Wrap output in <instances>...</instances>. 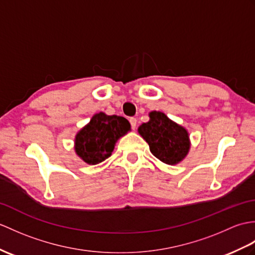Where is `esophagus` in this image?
Returning <instances> with one entry per match:
<instances>
[{
  "label": "esophagus",
  "mask_w": 255,
  "mask_h": 255,
  "mask_svg": "<svg viewBox=\"0 0 255 255\" xmlns=\"http://www.w3.org/2000/svg\"><path fill=\"white\" fill-rule=\"evenodd\" d=\"M129 122H130V125H131V128L134 130L135 127H137V120H135L134 117H131L129 120Z\"/></svg>",
  "instance_id": "34e87169"
}]
</instances>
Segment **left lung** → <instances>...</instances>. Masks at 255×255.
<instances>
[{"label": "left lung", "mask_w": 255, "mask_h": 255, "mask_svg": "<svg viewBox=\"0 0 255 255\" xmlns=\"http://www.w3.org/2000/svg\"><path fill=\"white\" fill-rule=\"evenodd\" d=\"M150 121L138 128L153 155L168 165L181 162L190 149V140L187 130L170 121L162 112L153 111Z\"/></svg>", "instance_id": "left-lung-1"}]
</instances>
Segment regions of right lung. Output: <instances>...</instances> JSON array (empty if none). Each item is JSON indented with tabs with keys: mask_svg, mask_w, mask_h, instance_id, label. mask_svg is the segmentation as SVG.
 <instances>
[{
	"mask_svg": "<svg viewBox=\"0 0 255 255\" xmlns=\"http://www.w3.org/2000/svg\"><path fill=\"white\" fill-rule=\"evenodd\" d=\"M129 130L130 124L125 117L101 112L76 134L75 151L87 164H99L111 156L116 141Z\"/></svg>",
	"mask_w": 255,
	"mask_h": 255,
	"instance_id": "add662e5",
	"label": "right lung"
}]
</instances>
